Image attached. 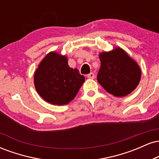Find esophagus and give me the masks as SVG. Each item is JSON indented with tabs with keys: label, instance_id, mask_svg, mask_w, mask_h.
Returning a JSON list of instances; mask_svg holds the SVG:
<instances>
[{
	"label": "esophagus",
	"instance_id": "34e87169",
	"mask_svg": "<svg viewBox=\"0 0 159 159\" xmlns=\"http://www.w3.org/2000/svg\"><path fill=\"white\" fill-rule=\"evenodd\" d=\"M87 78H90V79H93V78H95V75L93 73V72H90V74L87 75Z\"/></svg>",
	"mask_w": 159,
	"mask_h": 159
}]
</instances>
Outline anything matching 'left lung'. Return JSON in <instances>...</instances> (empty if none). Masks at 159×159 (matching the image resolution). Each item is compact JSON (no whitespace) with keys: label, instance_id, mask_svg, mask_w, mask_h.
I'll return each instance as SVG.
<instances>
[{"label":"left lung","instance_id":"1","mask_svg":"<svg viewBox=\"0 0 159 159\" xmlns=\"http://www.w3.org/2000/svg\"><path fill=\"white\" fill-rule=\"evenodd\" d=\"M101 67L97 81L109 93L123 97L132 92L139 84L140 66L120 47L99 54Z\"/></svg>","mask_w":159,"mask_h":159}]
</instances>
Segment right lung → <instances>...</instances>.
Listing matches in <instances>:
<instances>
[{
    "label": "right lung",
    "mask_w": 159,
    "mask_h": 159,
    "mask_svg": "<svg viewBox=\"0 0 159 159\" xmlns=\"http://www.w3.org/2000/svg\"><path fill=\"white\" fill-rule=\"evenodd\" d=\"M85 78L77 69L70 68L66 56L52 52L40 62L34 73V86L47 102L63 105L77 95Z\"/></svg>",
    "instance_id": "obj_1"
}]
</instances>
